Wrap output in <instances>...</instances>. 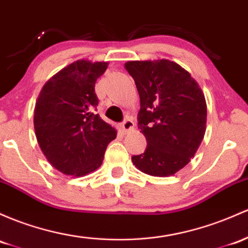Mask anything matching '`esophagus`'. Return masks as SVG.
<instances>
[{
  "instance_id": "1",
  "label": "esophagus",
  "mask_w": 248,
  "mask_h": 248,
  "mask_svg": "<svg viewBox=\"0 0 248 248\" xmlns=\"http://www.w3.org/2000/svg\"><path fill=\"white\" fill-rule=\"evenodd\" d=\"M133 128H134V122L130 119H126L121 124H120V129H121V132L124 133V134L130 132Z\"/></svg>"
}]
</instances>
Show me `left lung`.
<instances>
[{
  "label": "left lung",
  "instance_id": "1",
  "mask_svg": "<svg viewBox=\"0 0 248 248\" xmlns=\"http://www.w3.org/2000/svg\"><path fill=\"white\" fill-rule=\"evenodd\" d=\"M124 68L140 95L138 126L147 140L133 164L149 175H173L194 156L205 135V95L189 73L170 60L129 61Z\"/></svg>",
  "mask_w": 248,
  "mask_h": 248
}]
</instances>
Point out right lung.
<instances>
[{"label": "right lung", "mask_w": 248, "mask_h": 248, "mask_svg": "<svg viewBox=\"0 0 248 248\" xmlns=\"http://www.w3.org/2000/svg\"><path fill=\"white\" fill-rule=\"evenodd\" d=\"M107 67L108 62H73L49 78L36 100L37 142L50 165L67 175L96 170L116 138V129L94 113L99 105L95 82Z\"/></svg>", "instance_id": "obj_1"}]
</instances>
